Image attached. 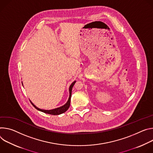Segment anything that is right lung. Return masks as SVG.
<instances>
[{"label":"right lung","mask_w":153,"mask_h":153,"mask_svg":"<svg viewBox=\"0 0 153 153\" xmlns=\"http://www.w3.org/2000/svg\"><path fill=\"white\" fill-rule=\"evenodd\" d=\"M76 82V81H74L72 84L69 87V99H68V101H67V103L64 105L63 106H60L59 108H55V109H51V110H45V109H41L39 108H38L37 106H36L35 105H34L31 100L30 102L32 104V105L35 107L37 110L39 111H41L42 112H44L45 114H51V115H59V114H61L64 112H65L66 111H67V109H69V106H70V105H71V95H72V88L74 86V85L75 84V83ZM22 86H23V83L22 82Z\"/></svg>","instance_id":"1"}]
</instances>
